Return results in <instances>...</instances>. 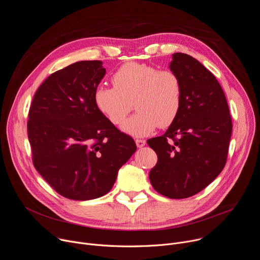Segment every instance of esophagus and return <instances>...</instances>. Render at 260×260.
Instances as JSON below:
<instances>
[{
    "label": "esophagus",
    "mask_w": 260,
    "mask_h": 260,
    "mask_svg": "<svg viewBox=\"0 0 260 260\" xmlns=\"http://www.w3.org/2000/svg\"><path fill=\"white\" fill-rule=\"evenodd\" d=\"M135 144H136V146H137L138 148H143V147L146 145V141H145V139H139V138H137L136 141H135Z\"/></svg>",
    "instance_id": "esophagus-1"
}]
</instances>
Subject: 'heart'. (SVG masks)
Instances as JSON below:
<instances>
[{
	"instance_id": "1",
	"label": "heart",
	"mask_w": 260,
	"mask_h": 260,
	"mask_svg": "<svg viewBox=\"0 0 260 260\" xmlns=\"http://www.w3.org/2000/svg\"><path fill=\"white\" fill-rule=\"evenodd\" d=\"M112 86L99 85L93 102L107 121L118 126L134 104L137 111L122 129L134 137L150 135L157 127L167 128L177 118L182 104V83L172 70L127 62L111 77Z\"/></svg>"
}]
</instances>
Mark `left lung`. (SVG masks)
Returning a JSON list of instances; mask_svg holds the SVG:
<instances>
[{"label": "left lung", "mask_w": 260, "mask_h": 260, "mask_svg": "<svg viewBox=\"0 0 260 260\" xmlns=\"http://www.w3.org/2000/svg\"><path fill=\"white\" fill-rule=\"evenodd\" d=\"M170 69L182 83V104L167 132L149 139L158 160L150 171L154 189L189 198L210 184L226 165L232 121L223 88L202 63L175 53Z\"/></svg>", "instance_id": "left-lung-1"}]
</instances>
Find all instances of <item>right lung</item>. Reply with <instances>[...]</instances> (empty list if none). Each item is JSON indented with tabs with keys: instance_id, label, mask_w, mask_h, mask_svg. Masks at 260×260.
<instances>
[{
	"instance_id": "right-lung-1",
	"label": "right lung",
	"mask_w": 260,
	"mask_h": 260,
	"mask_svg": "<svg viewBox=\"0 0 260 260\" xmlns=\"http://www.w3.org/2000/svg\"><path fill=\"white\" fill-rule=\"evenodd\" d=\"M102 61L73 63L51 74L36 90L27 123L32 161L64 198L106 194L136 151L133 138L99 112L93 92L105 76Z\"/></svg>"
}]
</instances>
